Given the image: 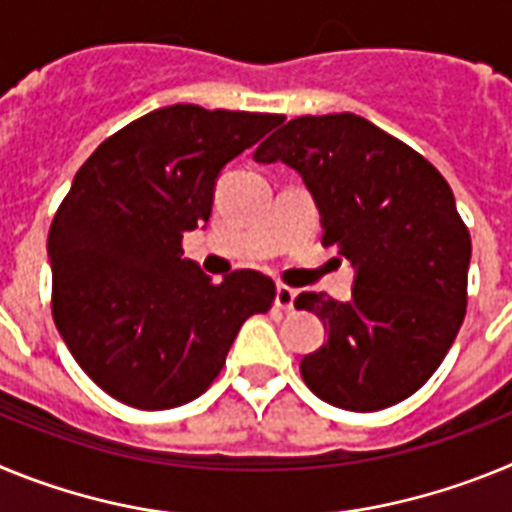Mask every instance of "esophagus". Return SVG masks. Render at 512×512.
Segmentation results:
<instances>
[{"label":"esophagus","mask_w":512,"mask_h":512,"mask_svg":"<svg viewBox=\"0 0 512 512\" xmlns=\"http://www.w3.org/2000/svg\"><path fill=\"white\" fill-rule=\"evenodd\" d=\"M295 300H297V292L292 287H287V284H279L277 287V295H274V305L279 307V310H295Z\"/></svg>","instance_id":"34e87169"}]
</instances>
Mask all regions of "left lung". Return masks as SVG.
I'll use <instances>...</instances> for the list:
<instances>
[{
    "instance_id": "8db88e82",
    "label": "left lung",
    "mask_w": 512,
    "mask_h": 512,
    "mask_svg": "<svg viewBox=\"0 0 512 512\" xmlns=\"http://www.w3.org/2000/svg\"><path fill=\"white\" fill-rule=\"evenodd\" d=\"M310 189L323 246L354 266L351 300L305 292L328 341L300 361L320 400L354 413L390 408L436 372L464 323L472 241L436 166L351 112L295 117L256 148Z\"/></svg>"
}]
</instances>
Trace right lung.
Wrapping results in <instances>:
<instances>
[{
    "instance_id": "add662e5",
    "label": "right lung",
    "mask_w": 512,
    "mask_h": 512,
    "mask_svg": "<svg viewBox=\"0 0 512 512\" xmlns=\"http://www.w3.org/2000/svg\"><path fill=\"white\" fill-rule=\"evenodd\" d=\"M282 115L171 104L87 158L48 233L53 320L76 364L140 410L192 402L220 374L241 325L274 302L261 271L212 282L182 238L205 225L220 171Z\"/></svg>"
}]
</instances>
